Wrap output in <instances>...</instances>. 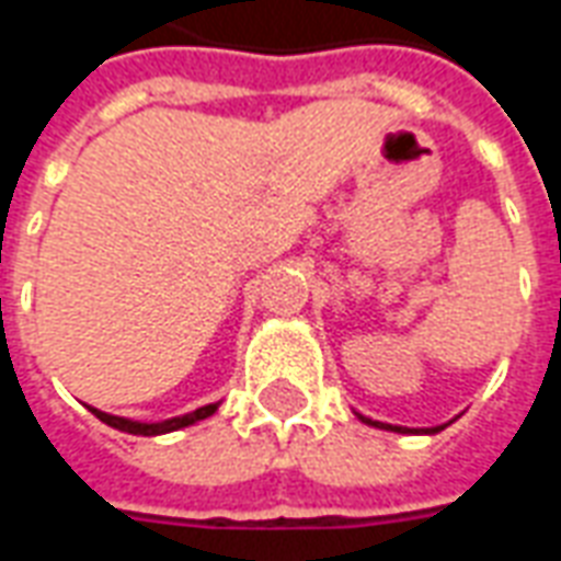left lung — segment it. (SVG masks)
I'll list each match as a JSON object with an SVG mask.
<instances>
[{
    "label": "left lung",
    "instance_id": "1",
    "mask_svg": "<svg viewBox=\"0 0 561 561\" xmlns=\"http://www.w3.org/2000/svg\"><path fill=\"white\" fill-rule=\"evenodd\" d=\"M366 426H378V430H390V433H409V435H433L438 433L442 426H426V430H409V426H393V423H381V421H373V417H366V414H357Z\"/></svg>",
    "mask_w": 561,
    "mask_h": 561
}]
</instances>
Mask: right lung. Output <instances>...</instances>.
<instances>
[{"label": "right lung", "instance_id": "add662e5", "mask_svg": "<svg viewBox=\"0 0 561 561\" xmlns=\"http://www.w3.org/2000/svg\"><path fill=\"white\" fill-rule=\"evenodd\" d=\"M221 402H209V405H201L195 412L188 414H180V417H168V421H156V423H147V421H131V417H116V414H107L102 409H92L90 412L99 417L102 423L107 426H114L119 433H128V435H164V433H176V430H183V426H192V423L204 421L209 414L219 412Z\"/></svg>", "mask_w": 561, "mask_h": 561}]
</instances>
